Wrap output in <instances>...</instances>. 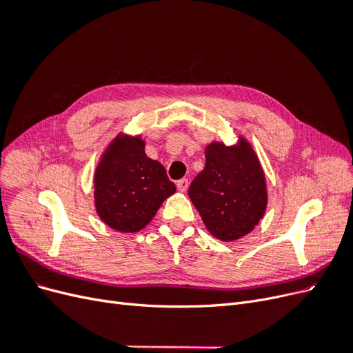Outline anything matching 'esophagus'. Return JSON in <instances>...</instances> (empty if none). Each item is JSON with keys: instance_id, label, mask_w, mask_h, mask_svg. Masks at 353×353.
<instances>
[{"instance_id": "1", "label": "esophagus", "mask_w": 353, "mask_h": 353, "mask_svg": "<svg viewBox=\"0 0 353 353\" xmlns=\"http://www.w3.org/2000/svg\"><path fill=\"white\" fill-rule=\"evenodd\" d=\"M188 185H190V183H188V179H187V178L179 179L178 183H176V188H178V191H181V193H185L187 188H188Z\"/></svg>"}]
</instances>
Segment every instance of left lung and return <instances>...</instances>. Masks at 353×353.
<instances>
[{
  "instance_id": "8db88e82",
  "label": "left lung",
  "mask_w": 353,
  "mask_h": 353,
  "mask_svg": "<svg viewBox=\"0 0 353 353\" xmlns=\"http://www.w3.org/2000/svg\"><path fill=\"white\" fill-rule=\"evenodd\" d=\"M205 156V169L188 190L203 223L221 241L248 236L263 218L268 203L258 156L243 137L236 145L210 143Z\"/></svg>"
}]
</instances>
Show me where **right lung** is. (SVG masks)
Instances as JSON below:
<instances>
[{
	"mask_svg": "<svg viewBox=\"0 0 353 353\" xmlns=\"http://www.w3.org/2000/svg\"><path fill=\"white\" fill-rule=\"evenodd\" d=\"M141 137L119 134L105 148L94 174L95 210L121 232H137L153 219L176 188L157 160L147 157Z\"/></svg>",
	"mask_w": 353,
	"mask_h": 353,
	"instance_id": "1",
	"label": "right lung"
}]
</instances>
